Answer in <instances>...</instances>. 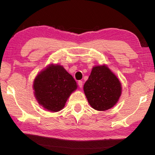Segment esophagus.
Instances as JSON below:
<instances>
[{
  "label": "esophagus",
  "instance_id": "obj_1",
  "mask_svg": "<svg viewBox=\"0 0 155 155\" xmlns=\"http://www.w3.org/2000/svg\"><path fill=\"white\" fill-rule=\"evenodd\" d=\"M78 86H79L80 88H82V87H83V81H78Z\"/></svg>",
  "mask_w": 155,
  "mask_h": 155
}]
</instances>
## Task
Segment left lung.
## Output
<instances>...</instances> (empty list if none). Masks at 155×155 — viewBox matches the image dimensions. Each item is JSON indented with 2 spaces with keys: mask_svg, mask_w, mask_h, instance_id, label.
I'll return each mask as SVG.
<instances>
[{
  "mask_svg": "<svg viewBox=\"0 0 155 155\" xmlns=\"http://www.w3.org/2000/svg\"><path fill=\"white\" fill-rule=\"evenodd\" d=\"M83 89L91 107L99 111L113 108L122 93L119 79L106 64L93 67Z\"/></svg>",
  "mask_w": 155,
  "mask_h": 155,
  "instance_id": "left-lung-1",
  "label": "left lung"
}]
</instances>
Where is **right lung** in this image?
Here are the masks:
<instances>
[{
  "label": "right lung",
  "mask_w": 155,
  "mask_h": 155,
  "mask_svg": "<svg viewBox=\"0 0 155 155\" xmlns=\"http://www.w3.org/2000/svg\"><path fill=\"white\" fill-rule=\"evenodd\" d=\"M72 75L61 65L51 64L41 71L33 82L34 94L45 110H62L72 93L77 88Z\"/></svg>",
  "instance_id": "right-lung-1"
}]
</instances>
